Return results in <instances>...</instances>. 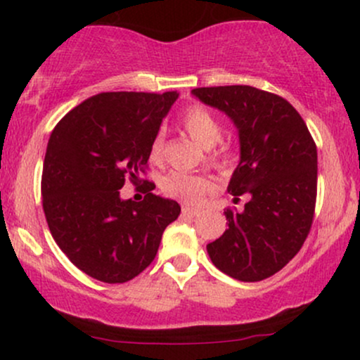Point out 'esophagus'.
Here are the masks:
<instances>
[{
	"mask_svg": "<svg viewBox=\"0 0 360 360\" xmlns=\"http://www.w3.org/2000/svg\"><path fill=\"white\" fill-rule=\"evenodd\" d=\"M183 214H188V217H198V214H200V210L189 208V206H183Z\"/></svg>",
	"mask_w": 360,
	"mask_h": 360,
	"instance_id": "34e87169",
	"label": "esophagus"
}]
</instances>
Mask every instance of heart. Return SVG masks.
Wrapping results in <instances>:
<instances>
[{
    "mask_svg": "<svg viewBox=\"0 0 360 360\" xmlns=\"http://www.w3.org/2000/svg\"><path fill=\"white\" fill-rule=\"evenodd\" d=\"M186 134L203 148H210L208 159L217 166H223L229 160V147L217 143L221 140V125L217 117L203 106H189L181 117ZM164 159V134L159 131L150 142V160L160 164ZM214 188V179L208 174H189L183 171H171L160 179V189L169 198L194 205Z\"/></svg>",
    "mask_w": 360,
    "mask_h": 360,
    "instance_id": "1",
    "label": "heart"
}]
</instances>
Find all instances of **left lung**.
I'll list each match as a JSON object with an SVG mask.
<instances>
[{"label": "left lung", "instance_id": "8db88e82", "mask_svg": "<svg viewBox=\"0 0 360 360\" xmlns=\"http://www.w3.org/2000/svg\"><path fill=\"white\" fill-rule=\"evenodd\" d=\"M193 96L220 110L238 131L240 160L226 191L247 194L242 213L226 210L229 229L208 243L210 259L230 278H271L298 254L316 201V146L284 98L252 86L196 88Z\"/></svg>", "mask_w": 360, "mask_h": 360}]
</instances>
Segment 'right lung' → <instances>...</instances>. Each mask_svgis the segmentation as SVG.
I'll use <instances>...</instances> for the list:
<instances>
[{
    "instance_id": "right-lung-1",
    "label": "right lung",
    "mask_w": 360,
    "mask_h": 360,
    "mask_svg": "<svg viewBox=\"0 0 360 360\" xmlns=\"http://www.w3.org/2000/svg\"><path fill=\"white\" fill-rule=\"evenodd\" d=\"M179 96L100 93L72 108L52 130L42 172L49 230L69 260L103 283H127L152 262L164 230L179 217L174 200L152 193L122 200L120 189L150 157V142Z\"/></svg>"
}]
</instances>
